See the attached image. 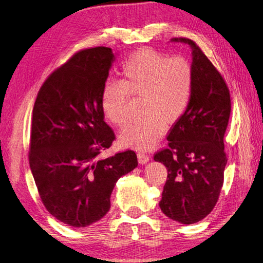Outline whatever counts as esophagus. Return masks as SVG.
I'll return each instance as SVG.
<instances>
[{"label":"esophagus","instance_id":"1","mask_svg":"<svg viewBox=\"0 0 263 263\" xmlns=\"http://www.w3.org/2000/svg\"><path fill=\"white\" fill-rule=\"evenodd\" d=\"M138 160H139V162L141 163V164H144V163H146L147 161L150 160V157H149V154L147 153H145V152H138Z\"/></svg>","mask_w":263,"mask_h":263}]
</instances>
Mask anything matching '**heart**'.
<instances>
[{"label": "heart", "instance_id": "b5f03b06", "mask_svg": "<svg viewBox=\"0 0 263 263\" xmlns=\"http://www.w3.org/2000/svg\"><path fill=\"white\" fill-rule=\"evenodd\" d=\"M119 82H107L101 93V106L113 124L126 123L129 99L141 97L143 116L122 133L123 143L147 149L163 136L166 123L183 116L193 96L194 70L183 55L169 57L151 48L127 57L119 70Z\"/></svg>", "mask_w": 263, "mask_h": 263}]
</instances>
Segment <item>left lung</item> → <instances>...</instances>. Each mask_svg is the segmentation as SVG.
Returning <instances> with one entry per match:
<instances>
[{
    "mask_svg": "<svg viewBox=\"0 0 263 263\" xmlns=\"http://www.w3.org/2000/svg\"><path fill=\"white\" fill-rule=\"evenodd\" d=\"M171 41L189 44L194 70L193 96L185 113L167 134V147L154 161L167 170L160 208L182 224L199 222L218 202L227 164L223 138L231 112L226 81L192 40Z\"/></svg>",
    "mask_w": 263,
    "mask_h": 263,
    "instance_id": "8db88e82",
    "label": "left lung"
}]
</instances>
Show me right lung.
<instances>
[{"instance_id": "1", "label": "right lung", "mask_w": 263, "mask_h": 263, "mask_svg": "<svg viewBox=\"0 0 263 263\" xmlns=\"http://www.w3.org/2000/svg\"><path fill=\"white\" fill-rule=\"evenodd\" d=\"M113 61L105 46L76 53L45 80L33 107L29 161L40 198L74 228L102 219L117 181L138 166L132 150L100 158L116 139L101 106Z\"/></svg>"}]
</instances>
